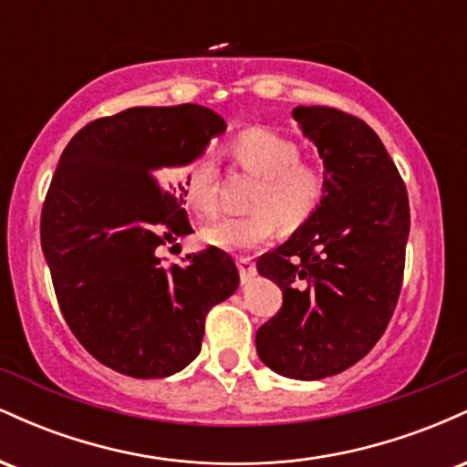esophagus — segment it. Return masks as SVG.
<instances>
[{
    "label": "esophagus",
    "instance_id": "obj_1",
    "mask_svg": "<svg viewBox=\"0 0 467 467\" xmlns=\"http://www.w3.org/2000/svg\"><path fill=\"white\" fill-rule=\"evenodd\" d=\"M237 267H239V275H241V281H250L252 276L256 275V267H254V261L250 259V256H239L237 259Z\"/></svg>",
    "mask_w": 467,
    "mask_h": 467
}]
</instances>
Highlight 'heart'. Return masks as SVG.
Listing matches in <instances>:
<instances>
[{
  "label": "heart",
  "mask_w": 467,
  "mask_h": 467,
  "mask_svg": "<svg viewBox=\"0 0 467 467\" xmlns=\"http://www.w3.org/2000/svg\"><path fill=\"white\" fill-rule=\"evenodd\" d=\"M233 155L241 169L259 178L250 197L254 211L206 226L202 230L203 244L226 252L252 250L270 241L276 223L281 228L301 226L323 203L325 169L312 160H301V147L285 133L252 127L234 138ZM182 192L192 215H217V166L211 153H200L182 171Z\"/></svg>",
  "instance_id": "obj_1"
}]
</instances>
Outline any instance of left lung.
Listing matches in <instances>:
<instances>
[{"label":"left lung","instance_id":"obj_1","mask_svg":"<svg viewBox=\"0 0 467 467\" xmlns=\"http://www.w3.org/2000/svg\"><path fill=\"white\" fill-rule=\"evenodd\" d=\"M318 147L327 195L285 244L256 261L283 307L256 331V353L292 379L342 373L373 349L398 305L410 230L404 180L371 127L334 107H296Z\"/></svg>","mask_w":467,"mask_h":467}]
</instances>
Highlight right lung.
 Segmentation results:
<instances>
[{
	"label": "right lung",
	"mask_w": 467,
	"mask_h": 467,
	"mask_svg": "<svg viewBox=\"0 0 467 467\" xmlns=\"http://www.w3.org/2000/svg\"><path fill=\"white\" fill-rule=\"evenodd\" d=\"M223 118L202 105L131 107L69 140L41 211V248L63 318L99 362L131 378H169L202 349L211 307L239 285L223 250L164 267L155 250L191 234L182 184Z\"/></svg>",
	"instance_id": "obj_1"
}]
</instances>
